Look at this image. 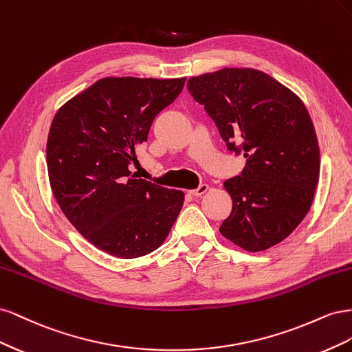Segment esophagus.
<instances>
[{
	"mask_svg": "<svg viewBox=\"0 0 352 352\" xmlns=\"http://www.w3.org/2000/svg\"><path fill=\"white\" fill-rule=\"evenodd\" d=\"M207 190H208V185L207 184H201L197 189L189 190V194L194 195V197H201V195H204Z\"/></svg>",
	"mask_w": 352,
	"mask_h": 352,
	"instance_id": "1",
	"label": "esophagus"
}]
</instances>
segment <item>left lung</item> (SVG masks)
<instances>
[{
	"mask_svg": "<svg viewBox=\"0 0 352 352\" xmlns=\"http://www.w3.org/2000/svg\"><path fill=\"white\" fill-rule=\"evenodd\" d=\"M188 91L216 123L228 150L247 158L239 176L225 182L233 207L221 235L251 252L279 243L310 210L320 175L304 102L254 69L201 74L188 80Z\"/></svg>",
	"mask_w": 352,
	"mask_h": 352,
	"instance_id": "1",
	"label": "left lung"
}]
</instances>
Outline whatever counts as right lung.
<instances>
[{"label":"right lung","instance_id":"1","mask_svg":"<svg viewBox=\"0 0 352 352\" xmlns=\"http://www.w3.org/2000/svg\"><path fill=\"white\" fill-rule=\"evenodd\" d=\"M182 79L104 78L57 111L47 142L51 189L72 225L119 258L142 257L167 238L184 192L138 179L129 166Z\"/></svg>","mask_w":352,"mask_h":352}]
</instances>
